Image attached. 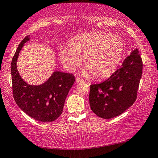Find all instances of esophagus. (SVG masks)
<instances>
[{"label":"esophagus","instance_id":"esophagus-1","mask_svg":"<svg viewBox=\"0 0 158 158\" xmlns=\"http://www.w3.org/2000/svg\"><path fill=\"white\" fill-rule=\"evenodd\" d=\"M76 82H77V84H81V83H84V80L79 79V77H77Z\"/></svg>","mask_w":158,"mask_h":158}]
</instances>
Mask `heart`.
Masks as SVG:
<instances>
[{
  "label": "heart",
  "instance_id": "obj_1",
  "mask_svg": "<svg viewBox=\"0 0 158 158\" xmlns=\"http://www.w3.org/2000/svg\"><path fill=\"white\" fill-rule=\"evenodd\" d=\"M69 47L60 49L59 58L63 65L74 72L85 60L87 70L96 78H105L116 70L125 49L121 36L106 32H87L74 37Z\"/></svg>",
  "mask_w": 158,
  "mask_h": 158
}]
</instances>
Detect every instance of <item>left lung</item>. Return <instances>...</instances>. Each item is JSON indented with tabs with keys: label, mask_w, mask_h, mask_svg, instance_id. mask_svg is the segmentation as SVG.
<instances>
[{
	"label": "left lung",
	"mask_w": 158,
	"mask_h": 158,
	"mask_svg": "<svg viewBox=\"0 0 158 158\" xmlns=\"http://www.w3.org/2000/svg\"><path fill=\"white\" fill-rule=\"evenodd\" d=\"M143 69L137 49H132L121 67L105 81L90 85L89 103L98 116L109 119L119 116L137 99Z\"/></svg>",
	"instance_id": "1"
}]
</instances>
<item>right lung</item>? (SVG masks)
Segmentation results:
<instances>
[{
  "mask_svg": "<svg viewBox=\"0 0 158 158\" xmlns=\"http://www.w3.org/2000/svg\"><path fill=\"white\" fill-rule=\"evenodd\" d=\"M27 35L19 44L11 63L13 97L21 110L32 118L42 122L55 121L63 113L65 99L75 81L73 74L53 72L40 85H30L21 78L17 63L25 43L30 40Z\"/></svg>",
  "mask_w": 158,
  "mask_h": 158,
  "instance_id": "obj_1",
  "label": "right lung"
}]
</instances>
